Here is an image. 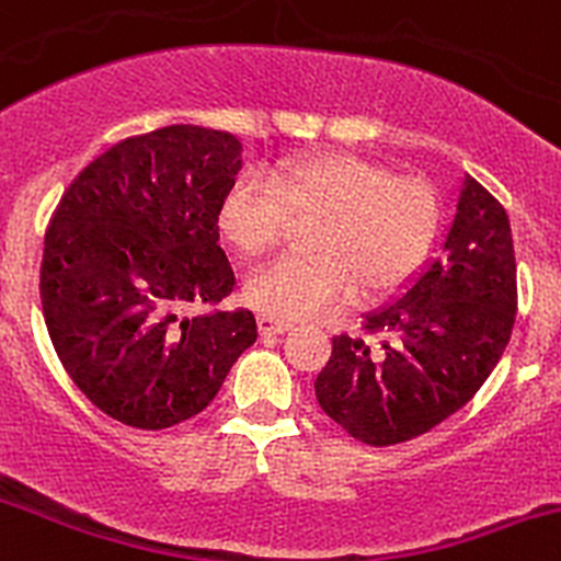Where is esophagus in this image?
Listing matches in <instances>:
<instances>
[{"mask_svg": "<svg viewBox=\"0 0 561 561\" xmlns=\"http://www.w3.org/2000/svg\"><path fill=\"white\" fill-rule=\"evenodd\" d=\"M293 320H285V318H276V314H263L260 318V329H263V334H285V331L293 329Z\"/></svg>", "mask_w": 561, "mask_h": 561, "instance_id": "1", "label": "esophagus"}]
</instances>
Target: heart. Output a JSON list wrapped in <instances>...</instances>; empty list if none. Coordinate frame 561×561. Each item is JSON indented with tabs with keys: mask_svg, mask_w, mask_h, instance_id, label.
Listing matches in <instances>:
<instances>
[{
	"mask_svg": "<svg viewBox=\"0 0 561 561\" xmlns=\"http://www.w3.org/2000/svg\"><path fill=\"white\" fill-rule=\"evenodd\" d=\"M296 219L309 225L312 254H285L249 276V298L282 318H309L356 290L386 293L427 257L438 199L422 178H391L356 153H307L271 170L243 172L221 203V230L241 252L274 247Z\"/></svg>",
	"mask_w": 561,
	"mask_h": 561,
	"instance_id": "heart-1",
	"label": "heart"
}]
</instances>
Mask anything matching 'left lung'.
Instances as JSON below:
<instances>
[{
    "label": "left lung",
    "instance_id": "left-lung-1",
    "mask_svg": "<svg viewBox=\"0 0 561 561\" xmlns=\"http://www.w3.org/2000/svg\"><path fill=\"white\" fill-rule=\"evenodd\" d=\"M518 287L510 219L471 175L442 254L386 307L364 314V331L336 334L314 380L320 408L369 447L411 442L442 425L480 391L513 334Z\"/></svg>",
    "mask_w": 561,
    "mask_h": 561
}]
</instances>
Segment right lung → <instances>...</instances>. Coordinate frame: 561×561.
<instances>
[{"mask_svg":"<svg viewBox=\"0 0 561 561\" xmlns=\"http://www.w3.org/2000/svg\"><path fill=\"white\" fill-rule=\"evenodd\" d=\"M241 153L236 136L203 125L128 136L54 210L43 318L73 383L123 425L164 431L197 416L257 340L249 309L186 314L236 287L219 214Z\"/></svg>","mask_w":561,"mask_h":561,"instance_id":"1","label":"right lung"}]
</instances>
